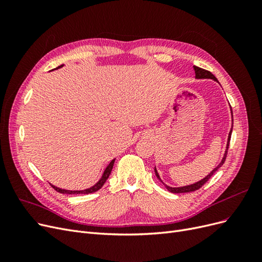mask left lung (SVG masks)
Here are the masks:
<instances>
[{"label":"left lung","instance_id":"left-lung-1","mask_svg":"<svg viewBox=\"0 0 262 262\" xmlns=\"http://www.w3.org/2000/svg\"><path fill=\"white\" fill-rule=\"evenodd\" d=\"M193 69H194V73H195V78H211V80H214V81H216V82H217V78H216L215 76H214L211 72H209V71L204 70V69H201V68H199V67H195V66H193ZM231 113H232V117H233L232 108H231ZM232 122H233V119H232ZM232 124H233V123H232ZM232 131H233V125H232V129H231V131H229V133H228L227 145H226V150H225V153H224V157L222 158L221 163L216 166V167L214 168V169L209 173V175H208L207 177H204V178H203V179H201L200 181L194 182V184H192V185H189V186H184V187H177V188H173V187H169V186H167V185H165V184H164V182L161 180V177H160V175H158V172H157V170H156V168H155L154 170H155V175H156V177L163 182V185H165L166 189H167L168 191H170V192H172V193L191 192V191H195V190H198V189H200V188L205 184V182H207V181L211 178V176L213 175V173L215 172V171L221 167V166L224 164V162H225V160H226V155H227V149H228V145H229V141H231Z\"/></svg>","mask_w":262,"mask_h":262}]
</instances>
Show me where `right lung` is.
I'll list each match as a JSON object with an SVG mask.
<instances>
[{"mask_svg":"<svg viewBox=\"0 0 262 262\" xmlns=\"http://www.w3.org/2000/svg\"><path fill=\"white\" fill-rule=\"evenodd\" d=\"M61 67H63V66H61ZM61 67H59V68H61ZM59 68H57V69H59ZM114 164H115V160H113L112 162L109 163V165L106 167L104 173H102V176H101V178L98 180L97 184H95L93 187H91V188H89V189H85V190H75V191H72V190L61 189V188L54 187V186H52V187L54 188V190H57V191L60 192V193H68V194H78V193L87 194V193H93V192H95V191H97V190H99L102 186H104V184H105L106 180L108 179V177H109V175H110V172H112V170H113Z\"/></svg>","mask_w":262,"mask_h":262,"instance_id":"obj_1","label":"right lung"}]
</instances>
